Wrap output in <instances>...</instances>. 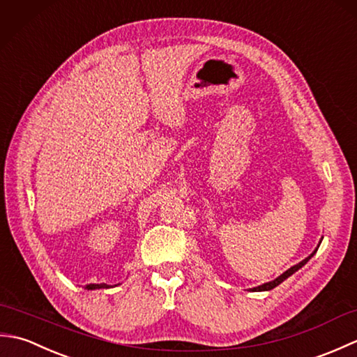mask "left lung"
Listing matches in <instances>:
<instances>
[{
	"label": "left lung",
	"mask_w": 357,
	"mask_h": 357,
	"mask_svg": "<svg viewBox=\"0 0 357 357\" xmlns=\"http://www.w3.org/2000/svg\"><path fill=\"white\" fill-rule=\"evenodd\" d=\"M317 248H319V245H317ZM317 248L314 250V252L312 253V255H310L308 257H305V259L304 261H301L299 264H296V265H293V267L291 268H288L287 271H284L282 273V275H280V276H278L275 280H270V282H265V284H262V285H259V287H255V288H252V291H268V290H273V288H275V287H278L280 282H284V280L287 279V278H290L291 275H293V273H296V271H298L299 268H302V267H304V265L310 261V259H312V257L314 256V253L317 252Z\"/></svg>",
	"instance_id": "1"
}]
</instances>
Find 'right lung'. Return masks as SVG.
<instances>
[{"instance_id":"right-lung-1","label":"right lung","mask_w":357,"mask_h":357,"mask_svg":"<svg viewBox=\"0 0 357 357\" xmlns=\"http://www.w3.org/2000/svg\"><path fill=\"white\" fill-rule=\"evenodd\" d=\"M84 288H87V290H96V288H109V285L107 284H89Z\"/></svg>"}]
</instances>
